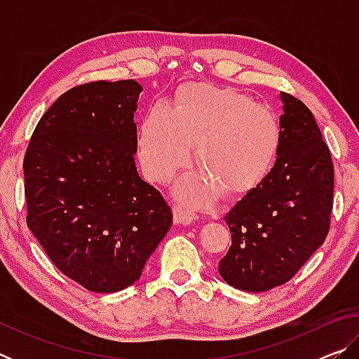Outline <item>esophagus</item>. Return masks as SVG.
I'll return each mask as SVG.
<instances>
[{"instance_id":"34e87169","label":"esophagus","mask_w":359,"mask_h":359,"mask_svg":"<svg viewBox=\"0 0 359 359\" xmlns=\"http://www.w3.org/2000/svg\"><path fill=\"white\" fill-rule=\"evenodd\" d=\"M172 215H174V223L175 224H184V226H188V224L193 223L196 220V215L190 210H185L182 208H174L172 209Z\"/></svg>"}]
</instances>
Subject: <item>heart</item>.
<instances>
[{"mask_svg": "<svg viewBox=\"0 0 359 359\" xmlns=\"http://www.w3.org/2000/svg\"><path fill=\"white\" fill-rule=\"evenodd\" d=\"M204 174H190L174 187L182 203L203 208L223 193L239 198L274 168L282 145L280 123L269 109L234 88L209 83L182 87L174 107L151 104L137 133V161L144 177L171 180L191 161Z\"/></svg>", "mask_w": 359, "mask_h": 359, "instance_id": "heart-1", "label": "heart"}]
</instances>
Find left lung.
Returning <instances> with one entry per match:
<instances>
[{
	"instance_id": "left-lung-1",
	"label": "left lung",
	"mask_w": 359,
	"mask_h": 359,
	"mask_svg": "<svg viewBox=\"0 0 359 359\" xmlns=\"http://www.w3.org/2000/svg\"><path fill=\"white\" fill-rule=\"evenodd\" d=\"M282 145L269 175L224 217L233 245L218 264L231 287L261 293L293 277L323 244L334 168L313 114L280 93Z\"/></svg>"
}]
</instances>
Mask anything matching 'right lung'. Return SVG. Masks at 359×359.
Segmentation results:
<instances>
[{
	"label": "right lung",
	"instance_id": "1",
	"mask_svg": "<svg viewBox=\"0 0 359 359\" xmlns=\"http://www.w3.org/2000/svg\"><path fill=\"white\" fill-rule=\"evenodd\" d=\"M141 92L131 79L71 88L42 115L23 160L29 231L65 276L95 293L139 280L172 224L133 158Z\"/></svg>",
	"mask_w": 359,
	"mask_h": 359
}]
</instances>
